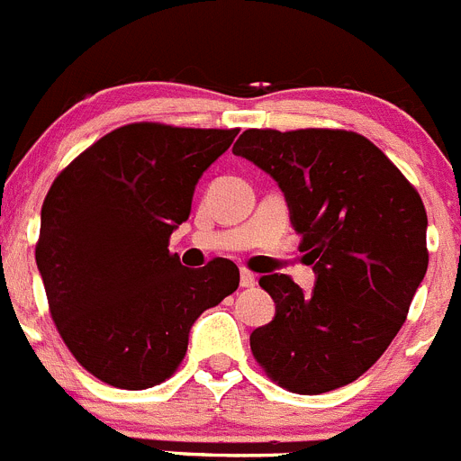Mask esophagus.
Here are the masks:
<instances>
[{
	"mask_svg": "<svg viewBox=\"0 0 461 461\" xmlns=\"http://www.w3.org/2000/svg\"><path fill=\"white\" fill-rule=\"evenodd\" d=\"M257 284V277L255 273H250V270H240V286H245V289H250V286H255Z\"/></svg>",
	"mask_w": 461,
	"mask_h": 461,
	"instance_id": "34e87169",
	"label": "esophagus"
}]
</instances>
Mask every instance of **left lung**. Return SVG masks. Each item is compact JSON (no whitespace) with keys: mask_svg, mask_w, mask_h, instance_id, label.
<instances>
[{"mask_svg":"<svg viewBox=\"0 0 461 461\" xmlns=\"http://www.w3.org/2000/svg\"><path fill=\"white\" fill-rule=\"evenodd\" d=\"M231 152L277 182L312 294L286 275L259 284L275 318L250 334L255 359L303 395L350 384L389 348L428 270L419 193L368 139L341 129H248Z\"/></svg>","mask_w":461,"mask_h":461,"instance_id":"8db88e82","label":"left lung"}]
</instances>
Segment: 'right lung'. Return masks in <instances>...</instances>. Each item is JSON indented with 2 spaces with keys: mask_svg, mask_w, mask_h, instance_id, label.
<instances>
[{
  "mask_svg": "<svg viewBox=\"0 0 461 461\" xmlns=\"http://www.w3.org/2000/svg\"><path fill=\"white\" fill-rule=\"evenodd\" d=\"M236 133L127 124L51 184L36 264L63 341L106 384L139 391L170 377L193 322L239 289L234 261L191 270L167 252L197 182Z\"/></svg>",
  "mask_w": 461,
  "mask_h": 461,
  "instance_id": "1",
  "label": "right lung"
}]
</instances>
